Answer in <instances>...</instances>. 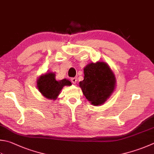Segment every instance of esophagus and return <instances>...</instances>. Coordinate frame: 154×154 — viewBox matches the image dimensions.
Returning a JSON list of instances; mask_svg holds the SVG:
<instances>
[{
    "instance_id": "34e87169",
    "label": "esophagus",
    "mask_w": 154,
    "mask_h": 154,
    "mask_svg": "<svg viewBox=\"0 0 154 154\" xmlns=\"http://www.w3.org/2000/svg\"><path fill=\"white\" fill-rule=\"evenodd\" d=\"M77 80H77L76 78H71V82H72V83H73V84H74V85L76 83Z\"/></svg>"
}]
</instances>
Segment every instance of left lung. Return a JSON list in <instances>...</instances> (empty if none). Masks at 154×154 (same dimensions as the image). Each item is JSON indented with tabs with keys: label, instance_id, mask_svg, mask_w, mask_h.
<instances>
[{
	"label": "left lung",
	"instance_id": "1",
	"mask_svg": "<svg viewBox=\"0 0 154 154\" xmlns=\"http://www.w3.org/2000/svg\"><path fill=\"white\" fill-rule=\"evenodd\" d=\"M80 87L84 95L94 106L103 104L114 91L116 78L109 65L103 62L90 63L84 68Z\"/></svg>",
	"mask_w": 154,
	"mask_h": 154
}]
</instances>
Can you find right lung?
<instances>
[{"instance_id":"add662e5","label":"right lung","mask_w":154,"mask_h":154,"mask_svg":"<svg viewBox=\"0 0 154 154\" xmlns=\"http://www.w3.org/2000/svg\"><path fill=\"white\" fill-rule=\"evenodd\" d=\"M72 83L68 80H56V74L54 72H48L38 78L37 87L42 94L48 99L56 100L60 94L61 90L64 86H71Z\"/></svg>"}]
</instances>
